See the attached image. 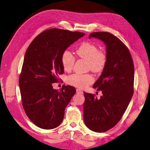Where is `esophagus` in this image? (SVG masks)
<instances>
[{"label":"esophagus","mask_w":150,"mask_h":150,"mask_svg":"<svg viewBox=\"0 0 150 150\" xmlns=\"http://www.w3.org/2000/svg\"><path fill=\"white\" fill-rule=\"evenodd\" d=\"M76 93H78V94H83V92L81 89H76Z\"/></svg>","instance_id":"obj_1"}]
</instances>
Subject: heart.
<instances>
[{"mask_svg": "<svg viewBox=\"0 0 150 150\" xmlns=\"http://www.w3.org/2000/svg\"><path fill=\"white\" fill-rule=\"evenodd\" d=\"M77 55L80 58L88 61V69L94 72H100L106 64V54L103 51L99 50L96 45L91 42H84L81 45L76 51ZM75 62V58L69 51H65L61 56V64L65 71L72 70ZM94 78L91 74H77L69 76L67 79V83L79 88H84L91 84Z\"/></svg>", "mask_w": 150, "mask_h": 150, "instance_id": "1", "label": "heart"}]
</instances>
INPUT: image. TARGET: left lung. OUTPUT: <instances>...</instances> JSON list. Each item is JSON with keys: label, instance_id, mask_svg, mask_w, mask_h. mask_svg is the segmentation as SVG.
<instances>
[{"label": "left lung", "instance_id": "left-lung-1", "mask_svg": "<svg viewBox=\"0 0 150 150\" xmlns=\"http://www.w3.org/2000/svg\"><path fill=\"white\" fill-rule=\"evenodd\" d=\"M100 39L106 46L107 61L100 77L93 85L103 95L84 93V121L98 133L113 128L126 111L133 94L134 64L129 49L120 39L106 32H96L89 38Z\"/></svg>", "mask_w": 150, "mask_h": 150}]
</instances>
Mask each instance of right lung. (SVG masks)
Masks as SVG:
<instances>
[{
	"label": "right lung",
	"mask_w": 150,
	"mask_h": 150,
	"mask_svg": "<svg viewBox=\"0 0 150 150\" xmlns=\"http://www.w3.org/2000/svg\"><path fill=\"white\" fill-rule=\"evenodd\" d=\"M84 33L50 29L39 34L25 52L19 84L22 103L26 115L39 128L50 129L60 125L64 111L76 93L73 86L52 84L64 73L61 56L65 50Z\"/></svg>",
	"instance_id": "add662e5"
}]
</instances>
